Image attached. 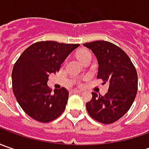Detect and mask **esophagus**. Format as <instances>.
<instances>
[{"label":"esophagus","instance_id":"esophagus-1","mask_svg":"<svg viewBox=\"0 0 149 149\" xmlns=\"http://www.w3.org/2000/svg\"><path fill=\"white\" fill-rule=\"evenodd\" d=\"M71 93H73V94H79V93H81V90H78V89H73V90H71Z\"/></svg>","mask_w":149,"mask_h":149}]
</instances>
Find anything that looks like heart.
<instances>
[{"instance_id":"1","label":"heart","mask_w":149,"mask_h":149,"mask_svg":"<svg viewBox=\"0 0 149 149\" xmlns=\"http://www.w3.org/2000/svg\"><path fill=\"white\" fill-rule=\"evenodd\" d=\"M90 54L88 50H85V49H83V50H80L79 53H78L77 56H78V59L79 60H81L83 59L84 57L85 56V55H87V54Z\"/></svg>"}]
</instances>
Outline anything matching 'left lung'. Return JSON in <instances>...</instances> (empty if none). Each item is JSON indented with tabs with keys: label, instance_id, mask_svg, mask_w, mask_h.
Wrapping results in <instances>:
<instances>
[{
	"label": "left lung",
	"instance_id": "obj_1",
	"mask_svg": "<svg viewBox=\"0 0 149 149\" xmlns=\"http://www.w3.org/2000/svg\"><path fill=\"white\" fill-rule=\"evenodd\" d=\"M98 61L97 78L109 83L104 96L92 93L86 109L95 120L102 123L117 121L128 112L138 90V74L128 54L113 44L98 40L84 44Z\"/></svg>",
	"mask_w": 149,
	"mask_h": 149
}]
</instances>
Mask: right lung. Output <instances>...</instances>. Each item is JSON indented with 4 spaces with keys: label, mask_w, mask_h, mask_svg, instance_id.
I'll use <instances>...</instances> for the list:
<instances>
[{
    "label": "right lung",
    "mask_w": 149,
    "mask_h": 149,
    "mask_svg": "<svg viewBox=\"0 0 149 149\" xmlns=\"http://www.w3.org/2000/svg\"><path fill=\"white\" fill-rule=\"evenodd\" d=\"M78 44L40 41L21 54L12 70L13 93L21 109L35 120L47 123L64 112L69 99L65 88L54 89L47 85L49 74L59 71L60 65Z\"/></svg>",
    "instance_id": "right-lung-1"
}]
</instances>
